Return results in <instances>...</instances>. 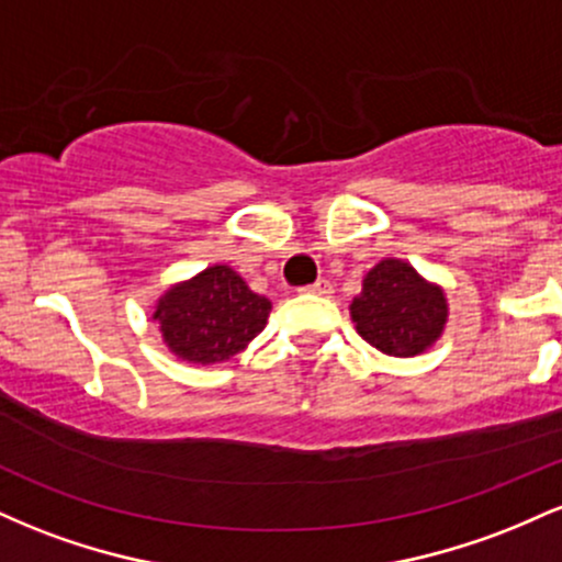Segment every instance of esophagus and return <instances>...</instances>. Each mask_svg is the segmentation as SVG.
Here are the masks:
<instances>
[{"instance_id": "34e87169", "label": "esophagus", "mask_w": 562, "mask_h": 562, "mask_svg": "<svg viewBox=\"0 0 562 562\" xmlns=\"http://www.w3.org/2000/svg\"><path fill=\"white\" fill-rule=\"evenodd\" d=\"M301 293H314V295H333V282L330 280H317L314 285L301 288Z\"/></svg>"}]
</instances>
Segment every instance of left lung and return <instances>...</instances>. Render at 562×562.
I'll use <instances>...</instances> for the list:
<instances>
[{
	"instance_id": "left-lung-1",
	"label": "left lung",
	"mask_w": 562,
	"mask_h": 562,
	"mask_svg": "<svg viewBox=\"0 0 562 562\" xmlns=\"http://www.w3.org/2000/svg\"><path fill=\"white\" fill-rule=\"evenodd\" d=\"M447 299L409 263L383 259L370 269L362 293L351 301V319L370 346L389 357H417L447 325Z\"/></svg>"
}]
</instances>
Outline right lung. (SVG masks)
I'll return each mask as SVG.
<instances>
[{
	"mask_svg": "<svg viewBox=\"0 0 562 562\" xmlns=\"http://www.w3.org/2000/svg\"><path fill=\"white\" fill-rule=\"evenodd\" d=\"M272 303L254 293L235 269L216 263L173 285L156 314L166 346L192 364L227 362L263 330Z\"/></svg>",
	"mask_w": 562,
	"mask_h": 562,
	"instance_id": "obj_1",
	"label": "right lung"
}]
</instances>
